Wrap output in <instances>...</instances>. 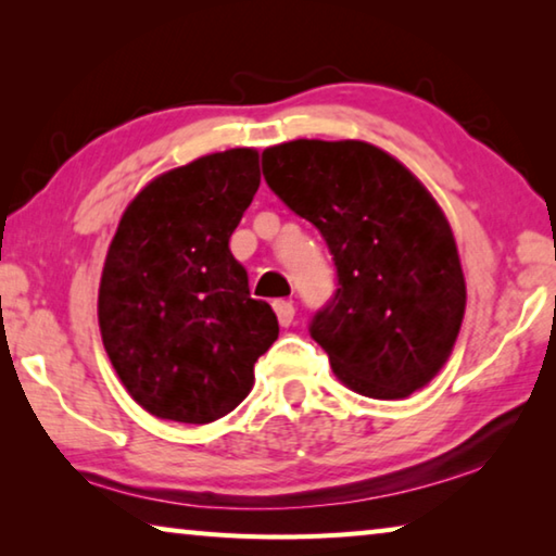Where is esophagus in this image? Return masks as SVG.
<instances>
[{
    "instance_id": "obj_1",
    "label": "esophagus",
    "mask_w": 556,
    "mask_h": 556,
    "mask_svg": "<svg viewBox=\"0 0 556 556\" xmlns=\"http://www.w3.org/2000/svg\"><path fill=\"white\" fill-rule=\"evenodd\" d=\"M275 314H277L281 326H291V321H294L296 308H294V304H291V301H275Z\"/></svg>"
}]
</instances>
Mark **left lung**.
Instances as JSON below:
<instances>
[{"instance_id": "8db88e82", "label": "left lung", "mask_w": 556, "mask_h": 556, "mask_svg": "<svg viewBox=\"0 0 556 556\" xmlns=\"http://www.w3.org/2000/svg\"><path fill=\"white\" fill-rule=\"evenodd\" d=\"M262 174L333 255L338 289L308 333L338 380L375 400L425 388L454 351L466 312L454 232L431 193L357 139L269 147Z\"/></svg>"}]
</instances>
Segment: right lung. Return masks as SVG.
I'll list each match as a JSON object with an SVG mask.
<instances>
[{"instance_id": "add662e5", "label": "right lung", "mask_w": 556, "mask_h": 556, "mask_svg": "<svg viewBox=\"0 0 556 556\" xmlns=\"http://www.w3.org/2000/svg\"><path fill=\"white\" fill-rule=\"evenodd\" d=\"M260 188L255 149H228L156 176L127 205L102 267L98 318L131 400L159 419L208 425L248 397L277 341L250 296L230 235Z\"/></svg>"}]
</instances>
